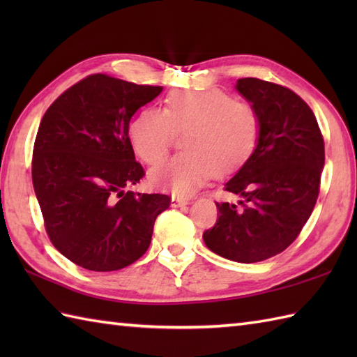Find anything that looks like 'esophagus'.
Returning a JSON list of instances; mask_svg holds the SVG:
<instances>
[{"label": "esophagus", "mask_w": 357, "mask_h": 357, "mask_svg": "<svg viewBox=\"0 0 357 357\" xmlns=\"http://www.w3.org/2000/svg\"><path fill=\"white\" fill-rule=\"evenodd\" d=\"M188 202H190V199L184 198V196H176V195L172 196V206L173 207H183V206H185V204H188Z\"/></svg>", "instance_id": "esophagus-1"}]
</instances>
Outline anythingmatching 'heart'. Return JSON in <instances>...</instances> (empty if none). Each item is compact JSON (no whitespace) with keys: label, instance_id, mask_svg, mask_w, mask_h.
<instances>
[{"label":"heart","instance_id":"b5f03b06","mask_svg":"<svg viewBox=\"0 0 357 357\" xmlns=\"http://www.w3.org/2000/svg\"><path fill=\"white\" fill-rule=\"evenodd\" d=\"M257 110L219 89L176 92L167 96L164 112L144 109L128 126L135 153L156 165L169 153L174 135L183 133V153L150 173L156 187L188 195L213 174H230L252 158L261 138Z\"/></svg>","mask_w":357,"mask_h":357}]
</instances>
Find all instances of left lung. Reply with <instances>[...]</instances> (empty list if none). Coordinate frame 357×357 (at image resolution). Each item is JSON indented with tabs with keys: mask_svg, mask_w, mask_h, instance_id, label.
<instances>
[{
	"mask_svg": "<svg viewBox=\"0 0 357 357\" xmlns=\"http://www.w3.org/2000/svg\"><path fill=\"white\" fill-rule=\"evenodd\" d=\"M236 89L261 115V138L224 188L241 196V207L216 202V224L202 238L225 259L252 264L299 236L319 196L325 149L313 110L293 90L257 78L238 79Z\"/></svg>",
	"mask_w": 357,
	"mask_h": 357,
	"instance_id": "1",
	"label": "left lung"
}]
</instances>
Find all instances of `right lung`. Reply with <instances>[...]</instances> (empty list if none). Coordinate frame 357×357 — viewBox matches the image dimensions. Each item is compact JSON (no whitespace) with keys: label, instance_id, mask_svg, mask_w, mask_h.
I'll return each mask as SVG.
<instances>
[{"label":"right lung","instance_id":"1","mask_svg":"<svg viewBox=\"0 0 357 357\" xmlns=\"http://www.w3.org/2000/svg\"><path fill=\"white\" fill-rule=\"evenodd\" d=\"M162 92L89 75L45 110L38 128L32 183L45 233L59 253L92 271H113L147 252L172 196L126 192L146 176L128 123Z\"/></svg>","mask_w":357,"mask_h":357}]
</instances>
